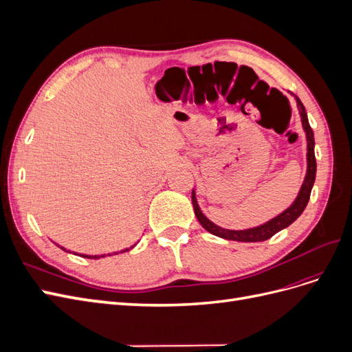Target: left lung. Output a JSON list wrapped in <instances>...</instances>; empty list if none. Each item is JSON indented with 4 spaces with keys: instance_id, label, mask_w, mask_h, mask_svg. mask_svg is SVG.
Instances as JSON below:
<instances>
[{
    "instance_id": "1",
    "label": "left lung",
    "mask_w": 352,
    "mask_h": 352,
    "mask_svg": "<svg viewBox=\"0 0 352 352\" xmlns=\"http://www.w3.org/2000/svg\"><path fill=\"white\" fill-rule=\"evenodd\" d=\"M296 102H298V107H300V113H301V120H302V126H304V131L307 135V175L304 179V184L301 186L300 194H298L296 199L294 201V204L286 208L282 214H279L278 217L272 219L270 221L264 223V225L258 226V228H252V229H247V230H229V229H223L214 223L210 221L204 214H202V211L198 207V202L195 198V192L192 190V206H194V211H195V216L198 219V221L201 223V226L204 228L206 230H208L210 233L220 238H225L229 241H239V242H260V241H265L272 238L276 233L280 232L282 229L287 228L294 223L298 217L302 214V211L305 210L307 204H308V199H310V194H311V189L314 185V180H316V155H314V133L313 129L310 127V123H308V117L305 113V109L302 102L300 101V98L295 97Z\"/></svg>"
}]
</instances>
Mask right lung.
<instances>
[{"mask_svg": "<svg viewBox=\"0 0 352 352\" xmlns=\"http://www.w3.org/2000/svg\"><path fill=\"white\" fill-rule=\"evenodd\" d=\"M65 250V248H63ZM126 251H129V250H126ZM122 252H124V251H122ZM82 257H87V258H100L98 255H82ZM101 257H105V255H101Z\"/></svg>", "mask_w": 352, "mask_h": 352, "instance_id": "obj_1", "label": "right lung"}]
</instances>
